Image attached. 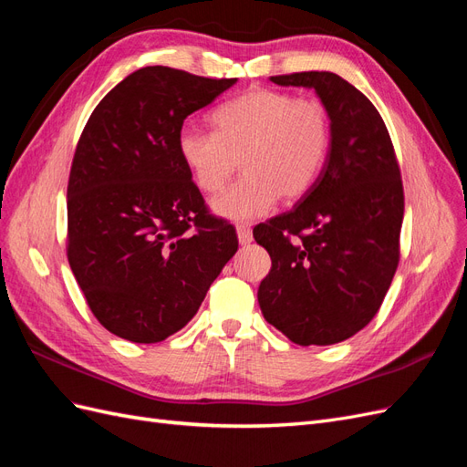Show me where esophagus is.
I'll use <instances>...</instances> for the list:
<instances>
[{
	"instance_id": "esophagus-1",
	"label": "esophagus",
	"mask_w": 467,
	"mask_h": 467,
	"mask_svg": "<svg viewBox=\"0 0 467 467\" xmlns=\"http://www.w3.org/2000/svg\"><path fill=\"white\" fill-rule=\"evenodd\" d=\"M235 232H237V239H239V244L242 245H249L251 242H253V234H251V230L247 228V225H235Z\"/></svg>"
}]
</instances>
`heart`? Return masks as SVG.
<instances>
[{"instance_id": "heart-1", "label": "heart", "mask_w": 467, "mask_h": 467, "mask_svg": "<svg viewBox=\"0 0 467 467\" xmlns=\"http://www.w3.org/2000/svg\"><path fill=\"white\" fill-rule=\"evenodd\" d=\"M214 134L185 126L177 150L196 189L214 194L237 167L244 175L212 201L216 216L247 222L278 199L296 201L316 185L331 146L329 110L317 99L251 89L210 115Z\"/></svg>"}]
</instances>
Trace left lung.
Returning <instances> with one entry per match:
<instances>
[{
	"label": "left lung",
	"mask_w": 467,
	"mask_h": 467,
	"mask_svg": "<svg viewBox=\"0 0 467 467\" xmlns=\"http://www.w3.org/2000/svg\"><path fill=\"white\" fill-rule=\"evenodd\" d=\"M314 89L331 119L327 161L290 212L255 225L273 266L257 292L265 319L292 343L335 345L372 321L400 263L403 185L384 120L331 72L273 76Z\"/></svg>",
	"instance_id": "obj_1"
}]
</instances>
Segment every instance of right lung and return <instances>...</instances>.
I'll return each instance as SVG.
<instances>
[{
  "label": "right lung",
  "mask_w": 467,
  "mask_h": 467,
  "mask_svg": "<svg viewBox=\"0 0 467 467\" xmlns=\"http://www.w3.org/2000/svg\"><path fill=\"white\" fill-rule=\"evenodd\" d=\"M235 81L140 67L83 129L67 182V261L93 316L126 341L160 343L185 327L235 255V228L208 214L177 150L185 119Z\"/></svg>",
  "instance_id": "obj_1"
}]
</instances>
